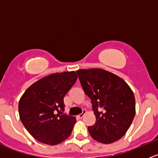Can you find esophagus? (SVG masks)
Masks as SVG:
<instances>
[{
	"label": "esophagus",
	"mask_w": 158,
	"mask_h": 158,
	"mask_svg": "<svg viewBox=\"0 0 158 158\" xmlns=\"http://www.w3.org/2000/svg\"><path fill=\"white\" fill-rule=\"evenodd\" d=\"M85 110H83V111H82V113H81V114H79V115H78V117L79 118H83V116L85 115Z\"/></svg>",
	"instance_id": "obj_1"
}]
</instances>
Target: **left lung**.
Masks as SVG:
<instances>
[{
    "mask_svg": "<svg viewBox=\"0 0 158 158\" xmlns=\"http://www.w3.org/2000/svg\"><path fill=\"white\" fill-rule=\"evenodd\" d=\"M76 73L92 101L96 118L88 127L92 138L103 144L122 138L135 115V95L129 85L119 76L102 69H79Z\"/></svg>",
    "mask_w": 158,
    "mask_h": 158,
    "instance_id": "left-lung-1",
    "label": "left lung"
}]
</instances>
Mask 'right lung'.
I'll return each mask as SVG.
<instances>
[{
  "label": "right lung",
  "instance_id": "add662e5",
  "mask_svg": "<svg viewBox=\"0 0 158 158\" xmlns=\"http://www.w3.org/2000/svg\"><path fill=\"white\" fill-rule=\"evenodd\" d=\"M76 72H63L39 79L27 89L18 104L20 118L37 141L56 145L69 137L76 118L63 113L66 94L77 79Z\"/></svg>",
  "mask_w": 158,
  "mask_h": 158
}]
</instances>
